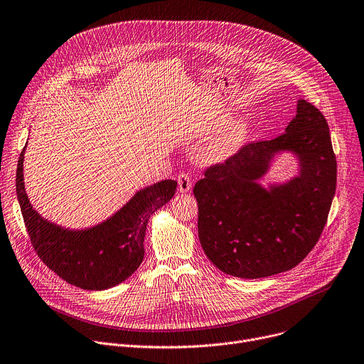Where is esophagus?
I'll return each instance as SVG.
<instances>
[{"label":"esophagus","mask_w":364,"mask_h":364,"mask_svg":"<svg viewBox=\"0 0 364 364\" xmlns=\"http://www.w3.org/2000/svg\"><path fill=\"white\" fill-rule=\"evenodd\" d=\"M191 186H192V179H191V176H189L188 173H185V172L179 173V176H178V188H179V192H188V191L191 189Z\"/></svg>","instance_id":"esophagus-1"}]
</instances>
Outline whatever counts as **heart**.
I'll list each match as a JSON object with an SVG mask.
<instances>
[{"mask_svg": "<svg viewBox=\"0 0 364 364\" xmlns=\"http://www.w3.org/2000/svg\"><path fill=\"white\" fill-rule=\"evenodd\" d=\"M245 127L235 126L225 132L224 134L214 139L203 151V159L205 161H218L228 157L245 139Z\"/></svg>", "mask_w": 364, "mask_h": 364, "instance_id": "1", "label": "heart"}]
</instances>
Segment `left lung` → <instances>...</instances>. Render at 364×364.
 Wrapping results in <instances>:
<instances>
[{"instance_id": "1", "label": "left lung", "mask_w": 364, "mask_h": 364, "mask_svg": "<svg viewBox=\"0 0 364 364\" xmlns=\"http://www.w3.org/2000/svg\"><path fill=\"white\" fill-rule=\"evenodd\" d=\"M294 151L301 175L262 188L257 181L274 152ZM193 186L198 237L221 272L259 279L294 269L318 243L337 186V160L322 112L305 100L284 134L250 141L205 169Z\"/></svg>"}]
</instances>
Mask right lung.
<instances>
[{"instance_id": "obj_1", "label": "right lung", "mask_w": 364, "mask_h": 364, "mask_svg": "<svg viewBox=\"0 0 364 364\" xmlns=\"http://www.w3.org/2000/svg\"><path fill=\"white\" fill-rule=\"evenodd\" d=\"M23 149L16 189L31 246L50 270L68 284L102 291L130 277L144 257L147 221L175 195L178 182L166 179L139 191L105 223L84 231H70L40 217L28 203L23 182Z\"/></svg>"}]
</instances>
